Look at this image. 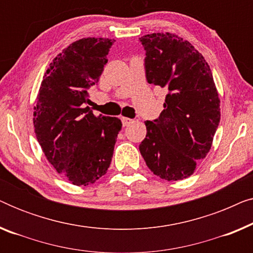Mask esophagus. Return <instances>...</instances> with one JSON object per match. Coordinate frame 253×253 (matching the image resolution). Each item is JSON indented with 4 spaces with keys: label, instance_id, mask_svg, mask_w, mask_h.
Wrapping results in <instances>:
<instances>
[{
    "label": "esophagus",
    "instance_id": "esophagus-1",
    "mask_svg": "<svg viewBox=\"0 0 253 253\" xmlns=\"http://www.w3.org/2000/svg\"><path fill=\"white\" fill-rule=\"evenodd\" d=\"M121 121H122L123 126H130V124L133 122V120L129 119V117H121Z\"/></svg>",
    "mask_w": 253,
    "mask_h": 253
}]
</instances>
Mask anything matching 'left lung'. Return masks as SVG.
<instances>
[{"label":"left lung","instance_id":"1","mask_svg":"<svg viewBox=\"0 0 253 253\" xmlns=\"http://www.w3.org/2000/svg\"><path fill=\"white\" fill-rule=\"evenodd\" d=\"M150 84L166 88L159 119L146 121L139 145L147 167L166 181L191 176L206 157L220 123V99L210 65L189 41L176 34L140 38Z\"/></svg>","mask_w":253,"mask_h":253}]
</instances>
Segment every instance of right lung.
Here are the masks:
<instances>
[{
	"label": "right lung",
	"instance_id": "right-lung-1",
	"mask_svg": "<svg viewBox=\"0 0 253 253\" xmlns=\"http://www.w3.org/2000/svg\"><path fill=\"white\" fill-rule=\"evenodd\" d=\"M114 41L83 38L63 49L41 82L33 113L34 132L50 165L74 185H88L112 162L122 122L95 116L87 91L98 84Z\"/></svg>",
	"mask_w": 253,
	"mask_h": 253
}]
</instances>
